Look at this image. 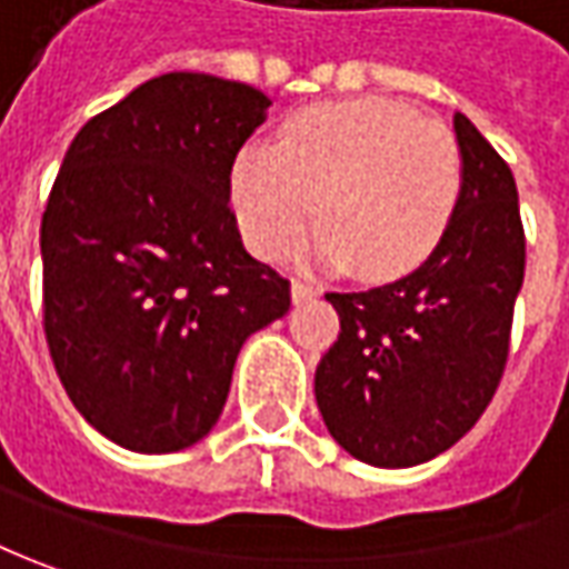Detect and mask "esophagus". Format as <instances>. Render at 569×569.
Instances as JSON below:
<instances>
[{"mask_svg":"<svg viewBox=\"0 0 569 569\" xmlns=\"http://www.w3.org/2000/svg\"><path fill=\"white\" fill-rule=\"evenodd\" d=\"M317 289L311 283H305V280H292V301H308L315 299Z\"/></svg>","mask_w":569,"mask_h":569,"instance_id":"34e87169","label":"esophagus"}]
</instances>
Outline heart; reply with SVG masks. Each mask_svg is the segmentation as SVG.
<instances>
[{
    "instance_id": "heart-1",
    "label": "heart",
    "mask_w": 569,
    "mask_h": 569,
    "mask_svg": "<svg viewBox=\"0 0 569 569\" xmlns=\"http://www.w3.org/2000/svg\"><path fill=\"white\" fill-rule=\"evenodd\" d=\"M463 187L461 142L448 123L365 96L311 106L280 130V149L246 146L230 171L239 230L277 258L317 214V252L361 277L415 270L442 242Z\"/></svg>"
}]
</instances>
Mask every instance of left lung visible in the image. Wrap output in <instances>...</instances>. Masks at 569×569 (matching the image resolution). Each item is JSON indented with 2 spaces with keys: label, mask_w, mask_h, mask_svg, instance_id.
Wrapping results in <instances>:
<instances>
[{
  "label": "left lung",
  "mask_w": 569,
  "mask_h": 569,
  "mask_svg": "<svg viewBox=\"0 0 569 569\" xmlns=\"http://www.w3.org/2000/svg\"><path fill=\"white\" fill-rule=\"evenodd\" d=\"M463 187L442 242L408 277L327 292L339 336L315 373L317 408L339 446L373 467L442 455L496 396L511 351L527 236L508 161L455 114Z\"/></svg>",
  "instance_id": "obj_1"
}]
</instances>
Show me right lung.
<instances>
[{
	"instance_id": "1",
	"label": "right lung",
	"mask_w": 569,
	"mask_h": 569,
	"mask_svg": "<svg viewBox=\"0 0 569 569\" xmlns=\"http://www.w3.org/2000/svg\"><path fill=\"white\" fill-rule=\"evenodd\" d=\"M268 96L211 73L146 80L80 127L42 211V330L73 408L142 455L218 423L242 342L289 280L242 249L236 152Z\"/></svg>"
}]
</instances>
